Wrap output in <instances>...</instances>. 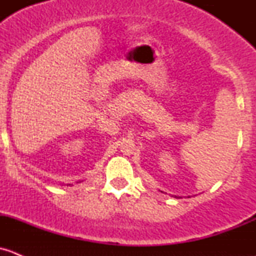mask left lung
I'll return each mask as SVG.
<instances>
[{
	"label": "left lung",
	"instance_id": "8db88e82",
	"mask_svg": "<svg viewBox=\"0 0 256 256\" xmlns=\"http://www.w3.org/2000/svg\"><path fill=\"white\" fill-rule=\"evenodd\" d=\"M176 198H177V197H176Z\"/></svg>",
	"mask_w": 256,
	"mask_h": 256
}]
</instances>
